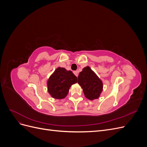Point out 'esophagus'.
<instances>
[{
	"instance_id": "34e87169",
	"label": "esophagus",
	"mask_w": 147,
	"mask_h": 147,
	"mask_svg": "<svg viewBox=\"0 0 147 147\" xmlns=\"http://www.w3.org/2000/svg\"><path fill=\"white\" fill-rule=\"evenodd\" d=\"M78 71H74V74L75 75V76H77V77H78Z\"/></svg>"
}]
</instances>
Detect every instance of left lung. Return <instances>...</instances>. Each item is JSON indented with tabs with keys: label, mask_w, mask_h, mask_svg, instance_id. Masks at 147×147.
<instances>
[{
	"label": "left lung",
	"mask_w": 147,
	"mask_h": 147,
	"mask_svg": "<svg viewBox=\"0 0 147 147\" xmlns=\"http://www.w3.org/2000/svg\"><path fill=\"white\" fill-rule=\"evenodd\" d=\"M78 83L81 86L84 96L89 100L98 99L103 90V83L89 66L84 67L79 74Z\"/></svg>",
	"instance_id": "left-lung-1"
}]
</instances>
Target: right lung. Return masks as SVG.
Wrapping results in <instances>:
<instances>
[{"mask_svg":"<svg viewBox=\"0 0 147 147\" xmlns=\"http://www.w3.org/2000/svg\"><path fill=\"white\" fill-rule=\"evenodd\" d=\"M76 83L77 77L72 71L59 67L48 80V91L53 98L64 99L67 95L71 86Z\"/></svg>","mask_w":147,"mask_h":147,"instance_id":"1","label":"right lung"}]
</instances>
